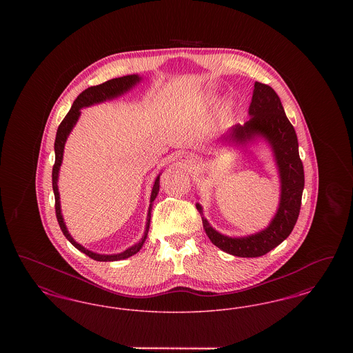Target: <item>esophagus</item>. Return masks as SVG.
I'll return each instance as SVG.
<instances>
[{
  "label": "esophagus",
  "instance_id": "1",
  "mask_svg": "<svg viewBox=\"0 0 353 353\" xmlns=\"http://www.w3.org/2000/svg\"><path fill=\"white\" fill-rule=\"evenodd\" d=\"M180 161L185 165H189V164H192V157L188 154H183V156H180Z\"/></svg>",
  "mask_w": 353,
  "mask_h": 353
}]
</instances>
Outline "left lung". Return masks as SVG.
Instances as JSON below:
<instances>
[{
	"label": "left lung",
	"instance_id": "obj_1",
	"mask_svg": "<svg viewBox=\"0 0 353 353\" xmlns=\"http://www.w3.org/2000/svg\"><path fill=\"white\" fill-rule=\"evenodd\" d=\"M249 115L250 119L243 125L235 124L229 130L223 141L248 145L256 137H263L269 143L281 179V200L274 219L266 229L255 234L232 238L214 230L203 217L201 205L196 203L212 243L222 252L242 258L262 256L291 234L299 217L304 189V170L296 132L285 117L279 97L268 84L254 83Z\"/></svg>",
	"mask_w": 353,
	"mask_h": 353
}]
</instances>
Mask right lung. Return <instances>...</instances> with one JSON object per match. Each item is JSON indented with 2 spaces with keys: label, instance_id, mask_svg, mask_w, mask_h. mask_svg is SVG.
I'll return each instance as SVG.
<instances>
[{
  "label": "right lung",
  "instance_id": "obj_1",
  "mask_svg": "<svg viewBox=\"0 0 353 353\" xmlns=\"http://www.w3.org/2000/svg\"><path fill=\"white\" fill-rule=\"evenodd\" d=\"M141 81V77L139 75H125L121 78H115L111 81H107L104 83L98 84V85H92L88 87L87 90H84L82 94L78 95V98L72 103L71 110L68 111V115L62 120V123L58 127L57 131V136H55V143H54V151H55V163L52 167V190H54V197H55V214H57V219L58 223L61 226L62 233L68 238V241L71 242L72 246H75L79 252H84L85 255H88L90 258L99 261V262H112V261H121L125 258L132 256L134 254L139 252L148 235V230H150V223H151V212H152V202L154 201V199L157 197L159 193V188H160V174L157 176V179L154 180V184L152 188L151 193V203H150V209H148V216H147V223H145V232L143 238L134 243V246H131L130 249H127L125 252H119V254H111V255H104V254H97V252H90L87 249H84L82 245H79L78 242L74 241V238L68 233V228L65 225V221L62 217V212H61V201H59V192H58V174H59V168L63 160V150H65V144L68 140V134L72 131L74 125L77 124L78 119L81 117V108L83 107H88L97 103H101V101H110L114 99L117 97L123 95L124 92L130 91L136 83H139Z\"/></svg>",
  "mask_w": 353,
  "mask_h": 353
}]
</instances>
